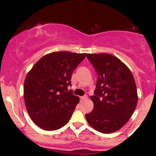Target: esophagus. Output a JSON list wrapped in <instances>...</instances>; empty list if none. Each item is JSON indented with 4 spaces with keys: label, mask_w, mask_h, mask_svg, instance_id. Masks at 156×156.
I'll use <instances>...</instances> for the list:
<instances>
[{
    "label": "esophagus",
    "mask_w": 156,
    "mask_h": 156,
    "mask_svg": "<svg viewBox=\"0 0 156 156\" xmlns=\"http://www.w3.org/2000/svg\"><path fill=\"white\" fill-rule=\"evenodd\" d=\"M87 98H88V97H87V95H83V96H82V97H80V101H85V100H87Z\"/></svg>",
    "instance_id": "1"
}]
</instances>
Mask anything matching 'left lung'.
Here are the masks:
<instances>
[{
  "label": "left lung",
  "mask_w": 156,
  "mask_h": 156,
  "mask_svg": "<svg viewBox=\"0 0 156 156\" xmlns=\"http://www.w3.org/2000/svg\"><path fill=\"white\" fill-rule=\"evenodd\" d=\"M98 73L96 89L91 100L93 110L85 117L92 128L103 133H112L128 122L136 107L135 80L130 69L114 55L87 54Z\"/></svg>",
  "instance_id": "1"
}]
</instances>
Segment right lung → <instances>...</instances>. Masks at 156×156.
I'll return each mask as SVG.
<instances>
[{"mask_svg":"<svg viewBox=\"0 0 156 156\" xmlns=\"http://www.w3.org/2000/svg\"><path fill=\"white\" fill-rule=\"evenodd\" d=\"M86 53L53 52L41 58L27 74L25 103L30 117L44 130H55L68 122L79 103L71 86L73 72Z\"/></svg>","mask_w":156,"mask_h":156,"instance_id":"add662e5","label":"right lung"}]
</instances>
